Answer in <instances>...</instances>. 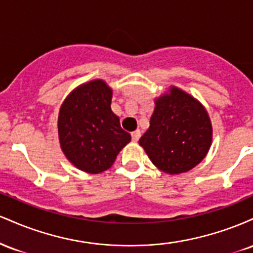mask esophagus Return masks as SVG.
<instances>
[{"label": "esophagus", "instance_id": "obj_1", "mask_svg": "<svg viewBox=\"0 0 253 253\" xmlns=\"http://www.w3.org/2000/svg\"><path fill=\"white\" fill-rule=\"evenodd\" d=\"M140 135H141L140 130H134V132H132V140L135 143V141L139 140V138H140Z\"/></svg>", "mask_w": 253, "mask_h": 253}]
</instances>
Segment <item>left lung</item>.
<instances>
[{"instance_id":"1","label":"left lung","mask_w":253,"mask_h":253,"mask_svg":"<svg viewBox=\"0 0 253 253\" xmlns=\"http://www.w3.org/2000/svg\"><path fill=\"white\" fill-rule=\"evenodd\" d=\"M211 140L213 127L203 104L172 85L155 98L150 127L139 145L159 170L178 175L201 163Z\"/></svg>"}]
</instances>
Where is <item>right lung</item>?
Instances as JSON below:
<instances>
[{
  "label": "right lung",
  "mask_w": 253,
  "mask_h": 253,
  "mask_svg": "<svg viewBox=\"0 0 253 253\" xmlns=\"http://www.w3.org/2000/svg\"><path fill=\"white\" fill-rule=\"evenodd\" d=\"M112 97L108 84L92 80L72 90L59 109L60 149L74 167L91 175L108 170L130 141L110 108Z\"/></svg>",
  "instance_id": "add662e5"
}]
</instances>
